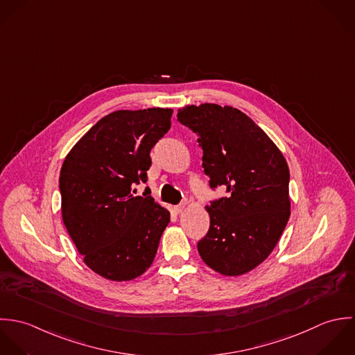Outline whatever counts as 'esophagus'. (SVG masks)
<instances>
[{"label": "esophagus", "instance_id": "1", "mask_svg": "<svg viewBox=\"0 0 355 355\" xmlns=\"http://www.w3.org/2000/svg\"><path fill=\"white\" fill-rule=\"evenodd\" d=\"M185 205H181V206H175L174 207V213L175 214H182L184 211H185Z\"/></svg>", "mask_w": 355, "mask_h": 355}]
</instances>
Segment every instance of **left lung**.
I'll return each mask as SVG.
<instances>
[{
	"mask_svg": "<svg viewBox=\"0 0 355 355\" xmlns=\"http://www.w3.org/2000/svg\"><path fill=\"white\" fill-rule=\"evenodd\" d=\"M177 119L199 135L205 173L227 198L206 206L210 229L198 243L203 262L236 277L275 250L291 215L289 168L282 150L244 112L213 103L185 105Z\"/></svg>",
	"mask_w": 355,
	"mask_h": 355,
	"instance_id": "obj_1",
	"label": "left lung"
}]
</instances>
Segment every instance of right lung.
<instances>
[{
	"mask_svg": "<svg viewBox=\"0 0 355 355\" xmlns=\"http://www.w3.org/2000/svg\"><path fill=\"white\" fill-rule=\"evenodd\" d=\"M171 108L119 110L101 118L67 153L60 170L62 216L85 265L111 282L144 275L170 213L135 196L149 152L171 128Z\"/></svg>",
	"mask_w": 355,
	"mask_h": 355,
	"instance_id": "right-lung-1",
	"label": "right lung"
}]
</instances>
